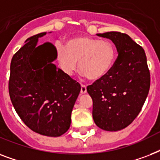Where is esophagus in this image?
Returning <instances> with one entry per match:
<instances>
[{
  "label": "esophagus",
  "instance_id": "1",
  "mask_svg": "<svg viewBox=\"0 0 160 160\" xmlns=\"http://www.w3.org/2000/svg\"><path fill=\"white\" fill-rule=\"evenodd\" d=\"M87 92V89H86V85H81V89H80V93L81 94H85Z\"/></svg>",
  "mask_w": 160,
  "mask_h": 160
}]
</instances>
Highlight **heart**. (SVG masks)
I'll return each mask as SVG.
<instances>
[{"label":"heart","instance_id":"b5f03b06","mask_svg":"<svg viewBox=\"0 0 160 160\" xmlns=\"http://www.w3.org/2000/svg\"><path fill=\"white\" fill-rule=\"evenodd\" d=\"M56 57L65 73L71 74L79 68L89 80H98L109 72L117 57V51L111 41H100L80 36L68 39L65 47L56 45Z\"/></svg>","mask_w":160,"mask_h":160}]
</instances>
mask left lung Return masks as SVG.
Listing matches in <instances>:
<instances>
[{
	"mask_svg": "<svg viewBox=\"0 0 160 160\" xmlns=\"http://www.w3.org/2000/svg\"><path fill=\"white\" fill-rule=\"evenodd\" d=\"M97 36L113 41L118 57L104 77L87 86L93 119L100 129L118 131L139 114L149 94L150 73L144 49L128 35L110 31Z\"/></svg>",
	"mask_w": 160,
	"mask_h": 160,
	"instance_id": "left-lung-1",
	"label": "left lung"
}]
</instances>
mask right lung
Here are the masks:
<instances>
[{
	"mask_svg": "<svg viewBox=\"0 0 160 160\" xmlns=\"http://www.w3.org/2000/svg\"><path fill=\"white\" fill-rule=\"evenodd\" d=\"M31 36L11 62L9 95L26 126L42 135L58 137L70 128L71 111L80 85L53 64L56 49L51 43L37 46Z\"/></svg>",
	"mask_w": 160,
	"mask_h": 160,
	"instance_id": "add662e5",
	"label": "right lung"
}]
</instances>
